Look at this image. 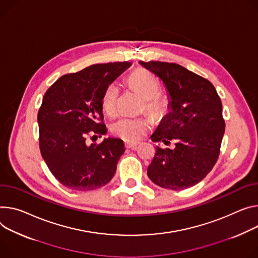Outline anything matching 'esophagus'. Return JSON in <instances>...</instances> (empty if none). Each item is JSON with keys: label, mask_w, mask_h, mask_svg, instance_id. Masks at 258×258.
<instances>
[{"label": "esophagus", "mask_w": 258, "mask_h": 258, "mask_svg": "<svg viewBox=\"0 0 258 258\" xmlns=\"http://www.w3.org/2000/svg\"><path fill=\"white\" fill-rule=\"evenodd\" d=\"M124 146H125V148H126V149H133V150H135V149H137V146H138V144L125 143V144H124Z\"/></svg>", "instance_id": "34e87169"}]
</instances>
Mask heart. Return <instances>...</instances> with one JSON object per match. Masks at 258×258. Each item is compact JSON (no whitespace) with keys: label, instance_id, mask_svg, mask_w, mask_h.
<instances>
[{"label":"heart","instance_id":"obj_1","mask_svg":"<svg viewBox=\"0 0 258 258\" xmlns=\"http://www.w3.org/2000/svg\"><path fill=\"white\" fill-rule=\"evenodd\" d=\"M130 87L138 92L145 100V109L154 118L159 119L165 116L170 109L169 99L159 93L160 85L158 79L150 72L138 69L127 77ZM119 89L116 84H110L103 95L102 107L107 115H114L117 110ZM151 126L150 119L146 117H122L116 120L112 126V133L126 142L135 143L141 140Z\"/></svg>","mask_w":258,"mask_h":258}]
</instances>
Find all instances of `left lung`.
Here are the masks:
<instances>
[{"instance_id":"obj_1","label":"left lung","mask_w":258,"mask_h":258,"mask_svg":"<svg viewBox=\"0 0 258 258\" xmlns=\"http://www.w3.org/2000/svg\"><path fill=\"white\" fill-rule=\"evenodd\" d=\"M139 62L163 82L170 100V112L151 140L165 144L176 140L174 149L156 146L147 175L162 188H188L201 182L218 159L225 127L221 100L209 80L180 64Z\"/></svg>"}]
</instances>
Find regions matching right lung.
Returning a JSON list of instances; mask_svg holds the SVG:
<instances>
[{
  "instance_id": "1",
  "label": "right lung",
  "mask_w": 258,
  "mask_h": 258,
  "mask_svg": "<svg viewBox=\"0 0 258 258\" xmlns=\"http://www.w3.org/2000/svg\"><path fill=\"white\" fill-rule=\"evenodd\" d=\"M131 66L128 61L92 64L61 76L45 92L38 112L40 151L52 175L68 188L98 189L113 178L124 152L122 140L108 138L87 145L86 139L107 134L103 95Z\"/></svg>"
}]
</instances>
